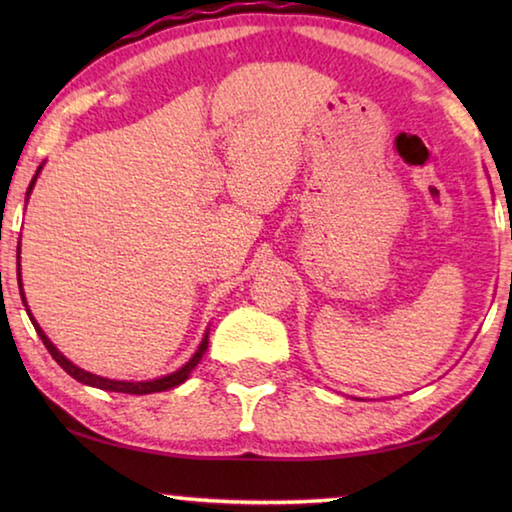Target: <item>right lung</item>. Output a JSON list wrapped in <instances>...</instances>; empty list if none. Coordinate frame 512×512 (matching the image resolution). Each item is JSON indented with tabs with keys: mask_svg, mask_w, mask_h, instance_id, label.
<instances>
[{
	"mask_svg": "<svg viewBox=\"0 0 512 512\" xmlns=\"http://www.w3.org/2000/svg\"><path fill=\"white\" fill-rule=\"evenodd\" d=\"M40 169H42V164L38 167V171H36V176H33V180H31V185H29V189H27V198H29V194H31V189H33V185H36V178H38V173H40ZM17 282H20V296H22V302L24 305H27V298H24V291H22V275H20V248H17ZM27 314H29V318H31V323H33V327H36V332H38V336L42 339V343H45V348L49 350V354L51 357L56 359V363L60 368H63L69 377H74L76 381H81V384H85V386H94V388H101V391H112V393H131V395H149V393H160V391H169V388H173V386H180L183 384V381L189 377V372H192L198 363H201V359H203V354H205V350H207V336H210V332H205V336H203V341H201V345H198V350L194 352V357L189 359L183 368H178L176 372H171V375H164V377H158V379H151V381H117V379H108V377H99V375H92V372H88V370H83V368H79V366H74L72 361H69L67 357H63V354L58 352V348L54 343H51L49 339H47V334L42 332V327L36 323V318L31 316V311H29V307H27Z\"/></svg>",
	"mask_w": 512,
	"mask_h": 512,
	"instance_id": "obj_1",
	"label": "right lung"
}]
</instances>
